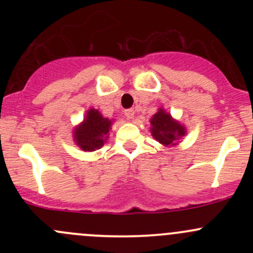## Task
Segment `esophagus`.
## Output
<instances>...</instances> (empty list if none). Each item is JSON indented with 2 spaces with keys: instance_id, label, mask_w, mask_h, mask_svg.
<instances>
[{
  "instance_id": "1",
  "label": "esophagus",
  "mask_w": 253,
  "mask_h": 253,
  "mask_svg": "<svg viewBox=\"0 0 253 253\" xmlns=\"http://www.w3.org/2000/svg\"><path fill=\"white\" fill-rule=\"evenodd\" d=\"M125 115H126L127 119L132 120L134 117V110L133 109H127V110L125 111Z\"/></svg>"
}]
</instances>
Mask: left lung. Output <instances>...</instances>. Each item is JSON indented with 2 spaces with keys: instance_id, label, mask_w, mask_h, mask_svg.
Masks as SVG:
<instances>
[{
  "instance_id": "left-lung-1",
  "label": "left lung",
  "mask_w": 253,
  "mask_h": 253,
  "mask_svg": "<svg viewBox=\"0 0 253 253\" xmlns=\"http://www.w3.org/2000/svg\"><path fill=\"white\" fill-rule=\"evenodd\" d=\"M150 132L154 139L165 147H172L177 144L178 139L186 134V128L183 125L176 121L169 112L160 108L155 115L150 119Z\"/></svg>"
}]
</instances>
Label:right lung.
<instances>
[{"instance_id": "1", "label": "right lung", "mask_w": 253, "mask_h": 253, "mask_svg": "<svg viewBox=\"0 0 253 253\" xmlns=\"http://www.w3.org/2000/svg\"><path fill=\"white\" fill-rule=\"evenodd\" d=\"M111 125L112 120L104 117L99 110L89 109L83 122L73 131L76 144L84 152L100 149L104 143L108 141Z\"/></svg>"}]
</instances>
